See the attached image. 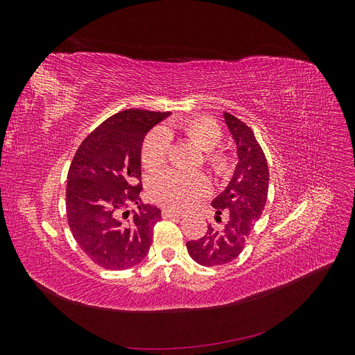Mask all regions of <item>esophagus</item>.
<instances>
[{
    "label": "esophagus",
    "instance_id": "34e87169",
    "mask_svg": "<svg viewBox=\"0 0 355 355\" xmlns=\"http://www.w3.org/2000/svg\"><path fill=\"white\" fill-rule=\"evenodd\" d=\"M163 218H182V213H179V211H176V210H171V209H164L163 210Z\"/></svg>",
    "mask_w": 355,
    "mask_h": 355
}]
</instances>
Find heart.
<instances>
[{"instance_id":"b5f03b06","label":"heart","mask_w":355,"mask_h":355,"mask_svg":"<svg viewBox=\"0 0 355 355\" xmlns=\"http://www.w3.org/2000/svg\"><path fill=\"white\" fill-rule=\"evenodd\" d=\"M179 130L185 135L201 151H204L206 164L216 176H225L230 171L228 155L216 151L222 141V130L216 121L206 116L189 118L178 124ZM170 136L164 128H155L142 144L141 159L146 170H158L170 157ZM151 197L163 206L173 209H188L201 197L210 192L209 179L200 173H184L178 170H167L157 175L149 185Z\"/></svg>"}]
</instances>
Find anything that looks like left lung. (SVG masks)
I'll use <instances>...</instances> for the list:
<instances>
[{
    "label": "left lung",
    "mask_w": 355,
    "mask_h": 355,
    "mask_svg": "<svg viewBox=\"0 0 355 355\" xmlns=\"http://www.w3.org/2000/svg\"><path fill=\"white\" fill-rule=\"evenodd\" d=\"M223 118L237 148L239 163L228 187L211 202L216 225H209L204 237L187 243L189 256L202 266L225 265L243 252L265 209L270 184L266 158L252 128L228 112H223Z\"/></svg>",
    "instance_id": "8db88e82"
}]
</instances>
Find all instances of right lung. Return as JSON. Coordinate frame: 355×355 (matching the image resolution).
Segmentation results:
<instances>
[{"label": "right lung", "instance_id": "obj_1", "mask_svg": "<svg viewBox=\"0 0 355 355\" xmlns=\"http://www.w3.org/2000/svg\"><path fill=\"white\" fill-rule=\"evenodd\" d=\"M170 112L125 110L84 139L68 171L67 216L81 250L105 270L141 263L161 210L141 200L145 135ZM136 203L137 211H127Z\"/></svg>", "mask_w": 355, "mask_h": 355}]
</instances>
